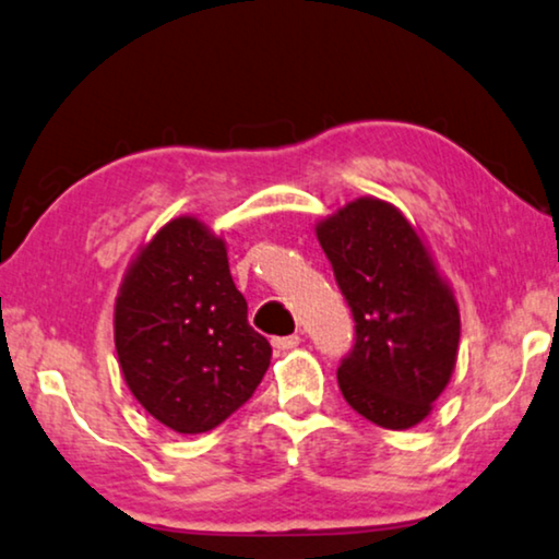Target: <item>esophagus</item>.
Returning a JSON list of instances; mask_svg holds the SVG:
<instances>
[{
  "mask_svg": "<svg viewBox=\"0 0 559 559\" xmlns=\"http://www.w3.org/2000/svg\"><path fill=\"white\" fill-rule=\"evenodd\" d=\"M298 344H301V336H298V334H288V336H276V340H273V347H276L278 352L294 349V347H298Z\"/></svg>",
  "mask_w": 559,
  "mask_h": 559,
  "instance_id": "esophagus-1",
  "label": "esophagus"
}]
</instances>
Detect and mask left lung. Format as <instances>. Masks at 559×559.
<instances>
[{
	"label": "left lung",
	"mask_w": 559,
	"mask_h": 559,
	"mask_svg": "<svg viewBox=\"0 0 559 559\" xmlns=\"http://www.w3.org/2000/svg\"><path fill=\"white\" fill-rule=\"evenodd\" d=\"M355 319L336 380L359 415L390 430L430 413L455 367L461 319L411 223L382 200H357L317 227Z\"/></svg>",
	"instance_id": "8db88e82"
}]
</instances>
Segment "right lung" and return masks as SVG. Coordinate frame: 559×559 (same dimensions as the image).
<instances>
[{
    "instance_id": "1",
    "label": "right lung",
    "mask_w": 559,
    "mask_h": 559,
    "mask_svg": "<svg viewBox=\"0 0 559 559\" xmlns=\"http://www.w3.org/2000/svg\"><path fill=\"white\" fill-rule=\"evenodd\" d=\"M116 352L133 397L177 433H207L253 397L271 344L248 324L225 242L194 217L164 225L131 265Z\"/></svg>"
}]
</instances>
